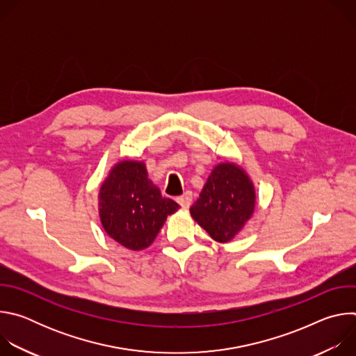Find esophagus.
Here are the masks:
<instances>
[{
	"label": "esophagus",
	"mask_w": 356,
	"mask_h": 356,
	"mask_svg": "<svg viewBox=\"0 0 356 356\" xmlns=\"http://www.w3.org/2000/svg\"><path fill=\"white\" fill-rule=\"evenodd\" d=\"M191 200H193L191 191H186L183 195L177 197V202L181 206V209H188L191 204Z\"/></svg>",
	"instance_id": "1"
}]
</instances>
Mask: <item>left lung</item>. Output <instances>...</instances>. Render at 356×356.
Instances as JSON below:
<instances>
[{"instance_id": "obj_1", "label": "left lung", "mask_w": 356, "mask_h": 356, "mask_svg": "<svg viewBox=\"0 0 356 356\" xmlns=\"http://www.w3.org/2000/svg\"><path fill=\"white\" fill-rule=\"evenodd\" d=\"M255 207V184L242 166L227 161L213 168L190 214L214 241L225 243L243 229Z\"/></svg>"}]
</instances>
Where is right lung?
Masks as SVG:
<instances>
[{"mask_svg":"<svg viewBox=\"0 0 356 356\" xmlns=\"http://www.w3.org/2000/svg\"><path fill=\"white\" fill-rule=\"evenodd\" d=\"M147 177L143 161L121 159L99 186L98 216L106 234L129 250L155 241L168 216L179 210Z\"/></svg>","mask_w":356,"mask_h":356,"instance_id":"add662e5","label":"right lung"}]
</instances>
